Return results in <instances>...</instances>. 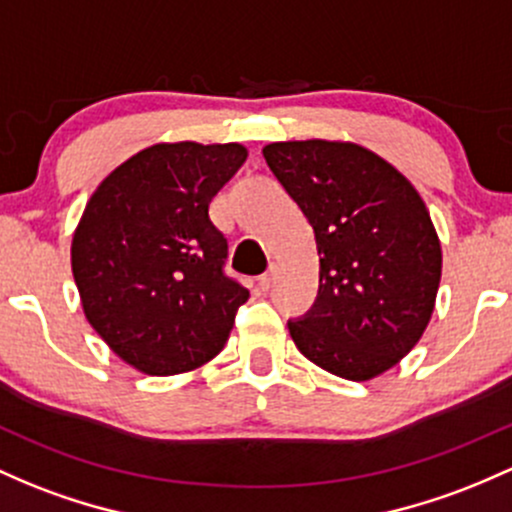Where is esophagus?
<instances>
[{
	"instance_id": "esophagus-1",
	"label": "esophagus",
	"mask_w": 512,
	"mask_h": 512,
	"mask_svg": "<svg viewBox=\"0 0 512 512\" xmlns=\"http://www.w3.org/2000/svg\"><path fill=\"white\" fill-rule=\"evenodd\" d=\"M272 284H274V272L262 274V277L257 279V286H260V291H269V289H272Z\"/></svg>"
}]
</instances>
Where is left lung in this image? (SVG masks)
<instances>
[{
    "mask_svg": "<svg viewBox=\"0 0 512 512\" xmlns=\"http://www.w3.org/2000/svg\"><path fill=\"white\" fill-rule=\"evenodd\" d=\"M316 233L318 299L289 333L325 372L369 381L418 345L435 311L442 247L418 189L391 162L345 140L262 148Z\"/></svg>",
    "mask_w": 512,
    "mask_h": 512,
    "instance_id": "left-lung-1",
    "label": "left lung"
}]
</instances>
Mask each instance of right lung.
<instances>
[{
  "label": "right lung",
  "instance_id": "obj_1",
  "mask_svg": "<svg viewBox=\"0 0 512 512\" xmlns=\"http://www.w3.org/2000/svg\"><path fill=\"white\" fill-rule=\"evenodd\" d=\"M240 143H155L106 174L72 235L89 325L150 376L211 362L250 291L223 274L228 243L209 204L240 170Z\"/></svg>",
  "mask_w": 512,
  "mask_h": 512
}]
</instances>
